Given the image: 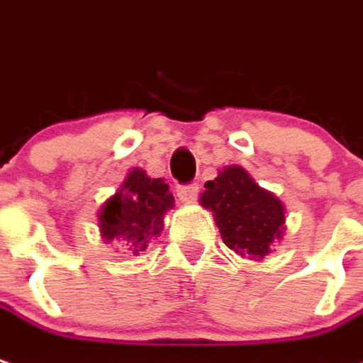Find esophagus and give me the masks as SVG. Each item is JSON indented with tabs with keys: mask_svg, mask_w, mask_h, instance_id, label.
Segmentation results:
<instances>
[{
	"mask_svg": "<svg viewBox=\"0 0 363 363\" xmlns=\"http://www.w3.org/2000/svg\"><path fill=\"white\" fill-rule=\"evenodd\" d=\"M177 194H179V199H181L182 202L190 204V202H194V200H196V196H199V184H186V186H179Z\"/></svg>",
	"mask_w": 363,
	"mask_h": 363,
	"instance_id": "34e87169",
	"label": "esophagus"
}]
</instances>
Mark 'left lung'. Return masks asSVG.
Here are the masks:
<instances>
[{
  "label": "left lung",
  "mask_w": 363,
  "mask_h": 363,
  "mask_svg": "<svg viewBox=\"0 0 363 363\" xmlns=\"http://www.w3.org/2000/svg\"><path fill=\"white\" fill-rule=\"evenodd\" d=\"M200 204L212 212L225 245L247 259H265L287 230L283 202L240 164L218 171L204 184Z\"/></svg>",
  "instance_id": "8db88e82"
}]
</instances>
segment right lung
<instances>
[{"mask_svg":"<svg viewBox=\"0 0 363 363\" xmlns=\"http://www.w3.org/2000/svg\"><path fill=\"white\" fill-rule=\"evenodd\" d=\"M173 208L169 184L163 179H151L135 167L98 210L100 235L104 243H120L128 255H141L161 235L164 214Z\"/></svg>","mask_w":363,"mask_h":363,"instance_id":"1","label":"right lung"}]
</instances>
